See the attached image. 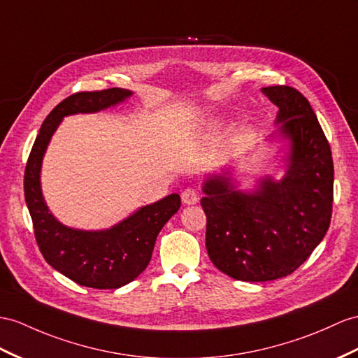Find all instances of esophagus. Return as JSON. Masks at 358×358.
Returning <instances> with one entry per match:
<instances>
[{"label":"esophagus","instance_id":"esophagus-1","mask_svg":"<svg viewBox=\"0 0 358 358\" xmlns=\"http://www.w3.org/2000/svg\"><path fill=\"white\" fill-rule=\"evenodd\" d=\"M182 202L185 205H194L199 202V191L196 188H187L182 193Z\"/></svg>","mask_w":358,"mask_h":358}]
</instances>
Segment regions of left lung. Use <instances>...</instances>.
Instances as JSON below:
<instances>
[{
    "instance_id": "left-lung-1",
    "label": "left lung",
    "mask_w": 358,
    "mask_h": 358,
    "mask_svg": "<svg viewBox=\"0 0 358 358\" xmlns=\"http://www.w3.org/2000/svg\"><path fill=\"white\" fill-rule=\"evenodd\" d=\"M263 92L280 108L276 123L292 141L285 176L266 179L252 194L213 176L200 200L209 259L234 280L250 282L292 275L311 255L329 228L334 197L331 147L310 101L285 85Z\"/></svg>"
}]
</instances>
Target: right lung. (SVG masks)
<instances>
[{
  "label": "right lung",
  "mask_w": 358,
  "mask_h": 358,
  "mask_svg": "<svg viewBox=\"0 0 358 358\" xmlns=\"http://www.w3.org/2000/svg\"><path fill=\"white\" fill-rule=\"evenodd\" d=\"M121 88L69 95L48 113L34 139L24 173V194L31 215L34 238L47 263L69 280L91 289H120L132 282L149 266L162 226L180 208L179 194H170L143 206L106 231L88 232L66 228L48 213L39 173L43 153L60 120L71 113L97 112L130 97Z\"/></svg>",
  "instance_id": "1"
}]
</instances>
